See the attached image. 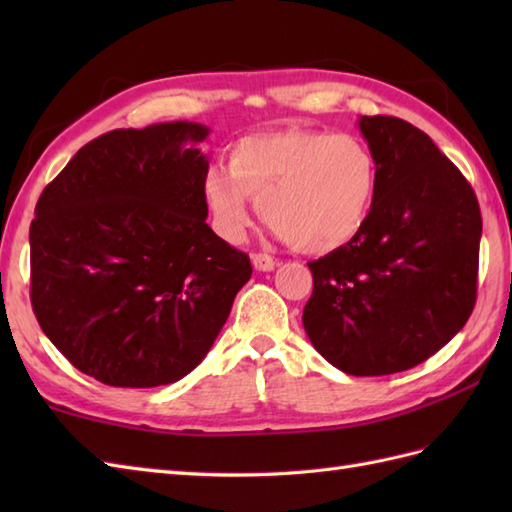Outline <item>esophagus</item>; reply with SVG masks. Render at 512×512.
Segmentation results:
<instances>
[{
	"label": "esophagus",
	"instance_id": "34e87169",
	"mask_svg": "<svg viewBox=\"0 0 512 512\" xmlns=\"http://www.w3.org/2000/svg\"><path fill=\"white\" fill-rule=\"evenodd\" d=\"M250 262H253L255 270H259V273H270V270H275L277 266V259L270 257L268 253H253L250 255Z\"/></svg>",
	"mask_w": 512,
	"mask_h": 512
}]
</instances>
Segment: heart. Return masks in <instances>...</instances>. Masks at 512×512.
Here are the masks:
<instances>
[{
	"mask_svg": "<svg viewBox=\"0 0 512 512\" xmlns=\"http://www.w3.org/2000/svg\"><path fill=\"white\" fill-rule=\"evenodd\" d=\"M376 191L378 165L363 140L301 127L239 138L228 169L215 165L202 178L211 226L224 242H244L253 198L273 233L306 253L352 242Z\"/></svg>",
	"mask_w": 512,
	"mask_h": 512,
	"instance_id": "1",
	"label": "heart"
}]
</instances>
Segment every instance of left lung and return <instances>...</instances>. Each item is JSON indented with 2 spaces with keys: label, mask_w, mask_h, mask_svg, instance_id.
<instances>
[{
  "label": "left lung",
  "mask_w": 512,
  "mask_h": 512,
  "mask_svg": "<svg viewBox=\"0 0 512 512\" xmlns=\"http://www.w3.org/2000/svg\"><path fill=\"white\" fill-rule=\"evenodd\" d=\"M378 165L369 220L352 242L310 262L303 328L325 361L352 376L405 372L469 321L482 215L471 184L418 127L358 121Z\"/></svg>",
  "instance_id": "left-lung-1"
}]
</instances>
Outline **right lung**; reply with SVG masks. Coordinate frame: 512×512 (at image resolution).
Returning <instances> with one entry per match:
<instances>
[{
    "instance_id": "1",
    "label": "right lung",
    "mask_w": 512,
    "mask_h": 512,
    "mask_svg": "<svg viewBox=\"0 0 512 512\" xmlns=\"http://www.w3.org/2000/svg\"><path fill=\"white\" fill-rule=\"evenodd\" d=\"M200 123L114 129L35 206L30 301L54 347L112 387H160L209 354L250 259L206 224Z\"/></svg>"
}]
</instances>
